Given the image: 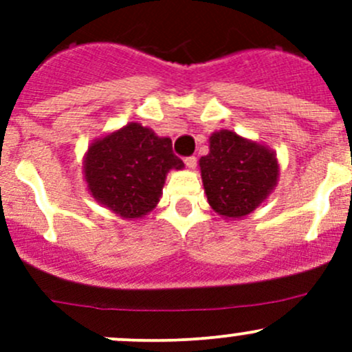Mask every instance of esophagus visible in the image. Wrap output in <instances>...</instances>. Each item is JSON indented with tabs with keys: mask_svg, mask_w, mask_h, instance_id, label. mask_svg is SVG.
Masks as SVG:
<instances>
[{
	"mask_svg": "<svg viewBox=\"0 0 352 352\" xmlns=\"http://www.w3.org/2000/svg\"><path fill=\"white\" fill-rule=\"evenodd\" d=\"M184 162H186L187 168H190V170L196 168V165H197V158H196V156H186V158H184Z\"/></svg>",
	"mask_w": 352,
	"mask_h": 352,
	"instance_id": "esophagus-1",
	"label": "esophagus"
}]
</instances>
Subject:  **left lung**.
<instances>
[{
    "label": "left lung",
    "instance_id": "obj_1",
    "mask_svg": "<svg viewBox=\"0 0 352 352\" xmlns=\"http://www.w3.org/2000/svg\"><path fill=\"white\" fill-rule=\"evenodd\" d=\"M209 204L226 218L254 211L274 189L279 168L271 150L228 129L214 133L209 153L199 160Z\"/></svg>",
    "mask_w": 352,
    "mask_h": 352
}]
</instances>
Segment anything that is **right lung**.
<instances>
[{"label": "right lung", "instance_id": "obj_1", "mask_svg": "<svg viewBox=\"0 0 352 352\" xmlns=\"http://www.w3.org/2000/svg\"><path fill=\"white\" fill-rule=\"evenodd\" d=\"M170 138H158L138 122L91 143L85 177L91 196L126 219L141 218L162 196L166 172L182 168Z\"/></svg>", "mask_w": 352, "mask_h": 352}]
</instances>
